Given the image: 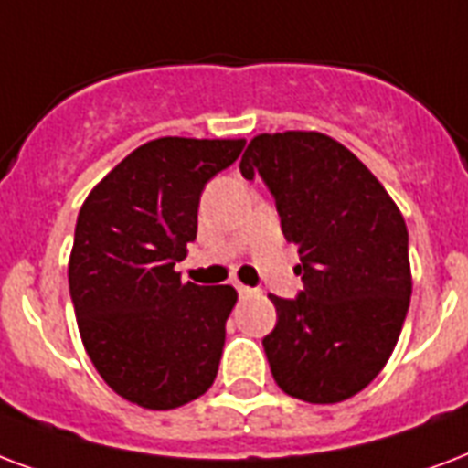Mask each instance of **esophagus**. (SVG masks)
I'll use <instances>...</instances> for the list:
<instances>
[{"mask_svg":"<svg viewBox=\"0 0 468 468\" xmlns=\"http://www.w3.org/2000/svg\"><path fill=\"white\" fill-rule=\"evenodd\" d=\"M235 287H238V294H240V297H252V294L258 292L252 290V287H245V284H235Z\"/></svg>","mask_w":468,"mask_h":468,"instance_id":"34e87169","label":"esophagus"}]
</instances>
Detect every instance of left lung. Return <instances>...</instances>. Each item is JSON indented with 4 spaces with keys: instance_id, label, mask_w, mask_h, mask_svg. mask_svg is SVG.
Instances as JSON below:
<instances>
[{
    "instance_id": "left-lung-1",
    "label": "left lung",
    "mask_w": 468,
    "mask_h": 468,
    "mask_svg": "<svg viewBox=\"0 0 468 468\" xmlns=\"http://www.w3.org/2000/svg\"><path fill=\"white\" fill-rule=\"evenodd\" d=\"M240 171L262 176L302 260L299 297L270 294L277 324L262 346L274 383L312 405L348 400L385 368L408 316L400 208L358 156L321 132L258 134Z\"/></svg>"
}]
</instances>
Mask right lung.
<instances>
[{"instance_id":"right-lung-1","label":"right lung","mask_w":468,"mask_h":468,"mask_svg":"<svg viewBox=\"0 0 468 468\" xmlns=\"http://www.w3.org/2000/svg\"><path fill=\"white\" fill-rule=\"evenodd\" d=\"M242 147L245 139H152L78 213L68 260L78 331L100 378L139 408H181L216 380L238 292L184 284L174 265L196 240L203 188Z\"/></svg>"}]
</instances>
